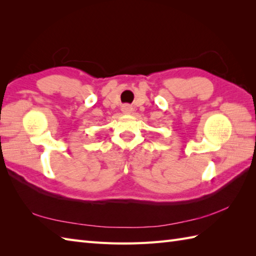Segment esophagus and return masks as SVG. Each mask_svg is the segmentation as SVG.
<instances>
[{
  "label": "esophagus",
  "instance_id": "34e87169",
  "mask_svg": "<svg viewBox=\"0 0 256 256\" xmlns=\"http://www.w3.org/2000/svg\"><path fill=\"white\" fill-rule=\"evenodd\" d=\"M122 111L124 112V113H130L132 111V108H131V106H124L123 108H122Z\"/></svg>",
  "mask_w": 256,
  "mask_h": 256
}]
</instances>
